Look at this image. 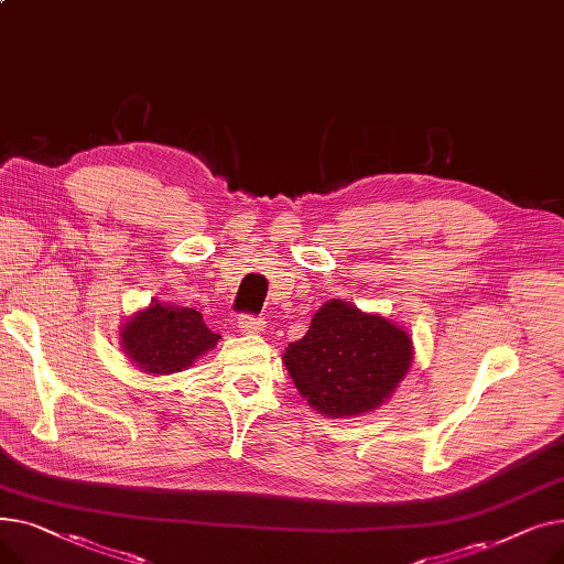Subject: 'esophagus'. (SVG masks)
I'll list each match as a JSON object with an SVG mask.
<instances>
[{"instance_id": "34e87169", "label": "esophagus", "mask_w": 564, "mask_h": 564, "mask_svg": "<svg viewBox=\"0 0 564 564\" xmlns=\"http://www.w3.org/2000/svg\"><path fill=\"white\" fill-rule=\"evenodd\" d=\"M267 327V322L262 317H256V315H242L240 319H237V329H240V334H262Z\"/></svg>"}]
</instances>
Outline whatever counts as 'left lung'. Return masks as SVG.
Masks as SVG:
<instances>
[{
  "label": "left lung",
  "instance_id": "obj_1",
  "mask_svg": "<svg viewBox=\"0 0 564 564\" xmlns=\"http://www.w3.org/2000/svg\"><path fill=\"white\" fill-rule=\"evenodd\" d=\"M413 345L400 324L329 300L283 364L306 402L329 419L361 416L387 402L411 368Z\"/></svg>",
  "mask_w": 564,
  "mask_h": 564
}]
</instances>
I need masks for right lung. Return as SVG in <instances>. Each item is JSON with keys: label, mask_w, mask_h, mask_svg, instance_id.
Here are the masks:
<instances>
[{"label": "right lung", "mask_w": 564, "mask_h": 564, "mask_svg": "<svg viewBox=\"0 0 564 564\" xmlns=\"http://www.w3.org/2000/svg\"><path fill=\"white\" fill-rule=\"evenodd\" d=\"M221 336L205 327L194 308H175L153 302L134 313L121 327L126 357L148 375H173L189 368Z\"/></svg>", "instance_id": "1"}]
</instances>
